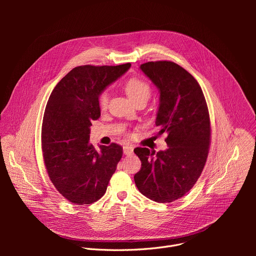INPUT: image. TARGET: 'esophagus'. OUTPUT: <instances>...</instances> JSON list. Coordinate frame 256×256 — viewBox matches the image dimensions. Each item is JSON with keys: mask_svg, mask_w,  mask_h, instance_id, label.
Returning a JSON list of instances; mask_svg holds the SVG:
<instances>
[{"mask_svg": "<svg viewBox=\"0 0 256 256\" xmlns=\"http://www.w3.org/2000/svg\"><path fill=\"white\" fill-rule=\"evenodd\" d=\"M134 152V148L130 144H126L124 147V154L126 155H132Z\"/></svg>", "mask_w": 256, "mask_h": 256, "instance_id": "esophagus-1", "label": "esophagus"}]
</instances>
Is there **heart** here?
Segmentation results:
<instances>
[{
	"label": "heart",
	"instance_id": "obj_1",
	"mask_svg": "<svg viewBox=\"0 0 256 256\" xmlns=\"http://www.w3.org/2000/svg\"><path fill=\"white\" fill-rule=\"evenodd\" d=\"M124 89L128 96L134 101H138L140 99H146L148 100V98L151 95V86L150 84L144 80L140 77L134 76L128 78L124 84ZM97 103L100 109H105L108 104V94L106 91H102L99 93L98 98H97Z\"/></svg>",
	"mask_w": 256,
	"mask_h": 256
}]
</instances>
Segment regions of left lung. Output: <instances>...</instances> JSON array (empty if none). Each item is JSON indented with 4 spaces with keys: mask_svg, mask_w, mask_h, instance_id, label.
<instances>
[{
    "mask_svg": "<svg viewBox=\"0 0 256 256\" xmlns=\"http://www.w3.org/2000/svg\"><path fill=\"white\" fill-rule=\"evenodd\" d=\"M140 70L160 92L156 118L159 134L167 132L165 151L136 148L142 162L134 184L142 194L157 202H171L196 184L206 162L210 144V122L198 81L170 60L148 62Z\"/></svg>",
    "mask_w": 256,
    "mask_h": 256,
    "instance_id": "obj_1",
    "label": "left lung"
}]
</instances>
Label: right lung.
<instances>
[{
    "instance_id": "right-lung-1",
    "label": "right lung",
    "mask_w": 256,
    "mask_h": 256,
    "mask_svg": "<svg viewBox=\"0 0 256 256\" xmlns=\"http://www.w3.org/2000/svg\"><path fill=\"white\" fill-rule=\"evenodd\" d=\"M130 64L80 66L52 90L44 116L42 149L48 177L68 202L90 204L101 198L122 157V146L90 144L92 120L100 118L97 98Z\"/></svg>"
}]
</instances>
